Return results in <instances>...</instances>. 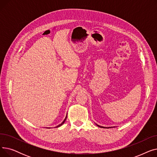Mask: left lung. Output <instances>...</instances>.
<instances>
[{
  "mask_svg": "<svg viewBox=\"0 0 157 157\" xmlns=\"http://www.w3.org/2000/svg\"><path fill=\"white\" fill-rule=\"evenodd\" d=\"M97 125V124H96ZM98 127H101V128H111V127H102V126H100V125H97Z\"/></svg>",
  "mask_w": 157,
  "mask_h": 157,
  "instance_id": "obj_1",
  "label": "left lung"
}]
</instances>
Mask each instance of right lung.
I'll return each mask as SVG.
<instances>
[{"instance_id":"add662e5","label":"right lung","mask_w":157,"mask_h":157,"mask_svg":"<svg viewBox=\"0 0 157 157\" xmlns=\"http://www.w3.org/2000/svg\"><path fill=\"white\" fill-rule=\"evenodd\" d=\"M66 118H67V117H65V119H64V120H63V122H62V123H61V124H60V125H58V126H57V127H60V126H61V125H62V124H63V123H64V122H65V120H66Z\"/></svg>"}]
</instances>
